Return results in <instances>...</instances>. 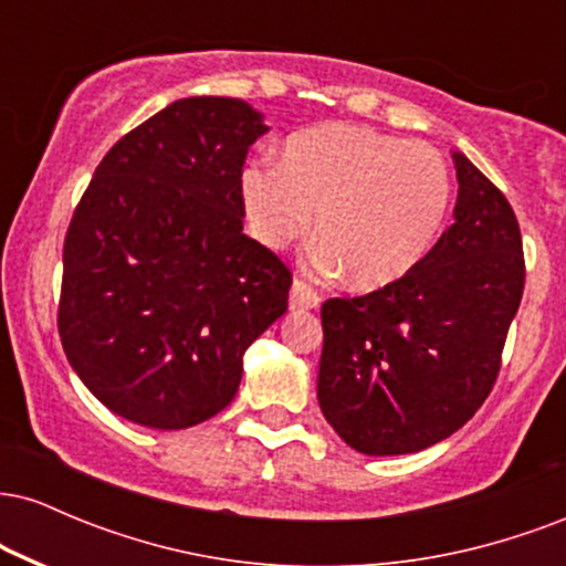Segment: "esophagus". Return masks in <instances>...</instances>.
<instances>
[{"label":"esophagus","instance_id":"34e87169","mask_svg":"<svg viewBox=\"0 0 566 566\" xmlns=\"http://www.w3.org/2000/svg\"><path fill=\"white\" fill-rule=\"evenodd\" d=\"M319 305V295H316L314 290L308 287L305 282H292V290H290V308H297V311H311Z\"/></svg>","mask_w":566,"mask_h":566}]
</instances>
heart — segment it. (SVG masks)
Listing matches in <instances>:
<instances>
[{"instance_id": "obj_1", "label": "heart", "mask_w": 566, "mask_h": 566, "mask_svg": "<svg viewBox=\"0 0 566 566\" xmlns=\"http://www.w3.org/2000/svg\"><path fill=\"white\" fill-rule=\"evenodd\" d=\"M452 197V172L437 148L340 122L290 135L282 161L252 159L239 172L258 242L287 250L314 223L308 269L329 282L348 276L365 292L391 287L426 263Z\"/></svg>"}]
</instances>
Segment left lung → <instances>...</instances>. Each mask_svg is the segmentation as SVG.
<instances>
[{"mask_svg": "<svg viewBox=\"0 0 566 566\" xmlns=\"http://www.w3.org/2000/svg\"><path fill=\"white\" fill-rule=\"evenodd\" d=\"M454 223L420 269L322 305L319 407L365 454L420 452L452 437L495 386L524 292L522 233L509 199L465 154Z\"/></svg>", "mask_w": 566, "mask_h": 566, "instance_id": "obj_1", "label": "left lung"}]
</instances>
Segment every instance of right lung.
<instances>
[{
  "label": "right lung",
  "mask_w": 566,
  "mask_h": 566,
  "mask_svg": "<svg viewBox=\"0 0 566 566\" xmlns=\"http://www.w3.org/2000/svg\"><path fill=\"white\" fill-rule=\"evenodd\" d=\"M269 133L239 97H184L116 140L63 244L57 333L80 380L159 431L231 405L290 269L242 231L239 172Z\"/></svg>",
  "instance_id": "add662e5"
}]
</instances>
